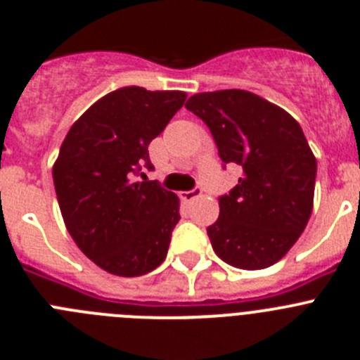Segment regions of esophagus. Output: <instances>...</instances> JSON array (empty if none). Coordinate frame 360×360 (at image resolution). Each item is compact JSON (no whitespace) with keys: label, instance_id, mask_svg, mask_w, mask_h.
I'll return each instance as SVG.
<instances>
[{"label":"esophagus","instance_id":"esophagus-1","mask_svg":"<svg viewBox=\"0 0 360 360\" xmlns=\"http://www.w3.org/2000/svg\"><path fill=\"white\" fill-rule=\"evenodd\" d=\"M200 195H202V189H200V187H195V189L191 191H184L180 196H182V200H186V202H191V200L198 198Z\"/></svg>","mask_w":360,"mask_h":360}]
</instances>
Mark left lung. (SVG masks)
I'll return each instance as SVG.
<instances>
[{
  "instance_id": "obj_1",
  "label": "left lung",
  "mask_w": 360,
  "mask_h": 360,
  "mask_svg": "<svg viewBox=\"0 0 360 360\" xmlns=\"http://www.w3.org/2000/svg\"><path fill=\"white\" fill-rule=\"evenodd\" d=\"M186 108L207 124L225 165H240L238 186L221 195L207 227L212 249L229 265H274L297 241L314 205L317 162L297 120L245 90L205 91Z\"/></svg>"
}]
</instances>
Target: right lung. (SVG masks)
Returning <instances> with one entry per match:
<instances>
[{
    "instance_id": "add662e5",
    "label": "right lung",
    "mask_w": 360,
    "mask_h": 360,
    "mask_svg": "<svg viewBox=\"0 0 360 360\" xmlns=\"http://www.w3.org/2000/svg\"><path fill=\"white\" fill-rule=\"evenodd\" d=\"M186 97L139 86L111 91L75 120L59 149L52 174L66 229L110 274L144 276L167 256L180 200L142 169H153L149 142Z\"/></svg>"
}]
</instances>
